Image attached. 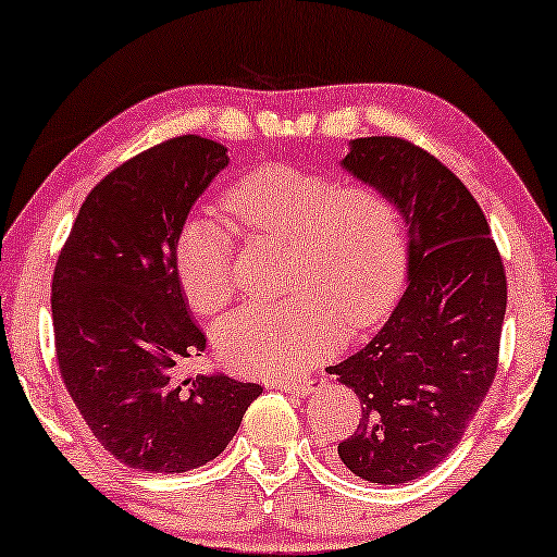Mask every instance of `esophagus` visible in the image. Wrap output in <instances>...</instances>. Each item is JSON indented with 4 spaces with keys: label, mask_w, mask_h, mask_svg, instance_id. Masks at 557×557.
Returning <instances> with one entry per match:
<instances>
[{
    "label": "esophagus",
    "mask_w": 557,
    "mask_h": 557,
    "mask_svg": "<svg viewBox=\"0 0 557 557\" xmlns=\"http://www.w3.org/2000/svg\"><path fill=\"white\" fill-rule=\"evenodd\" d=\"M273 387H278V391L296 393V395H309V393H314L317 380H273Z\"/></svg>",
    "instance_id": "34e87169"
}]
</instances>
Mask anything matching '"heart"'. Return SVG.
Masks as SVG:
<instances>
[{
	"label": "heart",
	"instance_id": "heart-1",
	"mask_svg": "<svg viewBox=\"0 0 557 557\" xmlns=\"http://www.w3.org/2000/svg\"><path fill=\"white\" fill-rule=\"evenodd\" d=\"M227 208L248 231L292 243L284 301L248 304L215 330L225 368L294 377L339 347L342 332L377 324L408 271V233L391 195L342 187L324 174L265 164L246 174ZM177 276L189 307L215 314L233 296V235L212 218H189L177 235Z\"/></svg>",
	"mask_w": 557,
	"mask_h": 557
}]
</instances>
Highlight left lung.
I'll return each mask as SVG.
<instances>
[{
    "instance_id": "1",
    "label": "left lung",
    "mask_w": 557,
    "mask_h": 557,
    "mask_svg": "<svg viewBox=\"0 0 557 557\" xmlns=\"http://www.w3.org/2000/svg\"><path fill=\"white\" fill-rule=\"evenodd\" d=\"M342 170L391 195L408 227V286L383 330L326 368L362 403L337 446L372 484H406L438 467L497 372L507 276L482 208L456 174L398 136L349 141Z\"/></svg>"
}]
</instances>
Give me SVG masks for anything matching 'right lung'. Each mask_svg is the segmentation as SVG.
<instances>
[{"label":"right lung","mask_w":557,"mask_h":557,"mask_svg":"<svg viewBox=\"0 0 557 557\" xmlns=\"http://www.w3.org/2000/svg\"><path fill=\"white\" fill-rule=\"evenodd\" d=\"M223 144L187 134L116 166L90 189L52 273L60 377L88 429L126 467L182 474L225 451L256 383L180 375L205 352L177 276V235Z\"/></svg>","instance_id":"obj_1"}]
</instances>
